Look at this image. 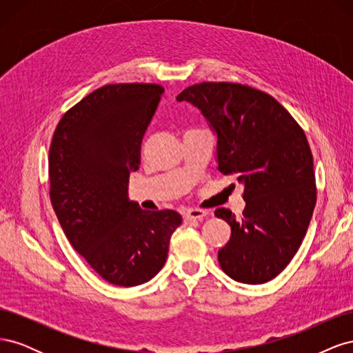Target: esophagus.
<instances>
[{
	"label": "esophagus",
	"instance_id": "1",
	"mask_svg": "<svg viewBox=\"0 0 353 353\" xmlns=\"http://www.w3.org/2000/svg\"><path fill=\"white\" fill-rule=\"evenodd\" d=\"M206 216V212L205 210H200V209H188L184 212V221H201L203 218Z\"/></svg>",
	"mask_w": 353,
	"mask_h": 353
}]
</instances>
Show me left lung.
Returning <instances> with one entry per match:
<instances>
[{
	"instance_id": "8db88e82",
	"label": "left lung",
	"mask_w": 353,
	"mask_h": 353,
	"mask_svg": "<svg viewBox=\"0 0 353 353\" xmlns=\"http://www.w3.org/2000/svg\"><path fill=\"white\" fill-rule=\"evenodd\" d=\"M188 101L216 135V162L243 185L241 218L228 209L230 241L218 252L222 271L244 284L275 279L301 248L315 201L311 147L301 126L271 95L248 85L203 82L185 88Z\"/></svg>"
}]
</instances>
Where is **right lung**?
Masks as SVG:
<instances>
[{
    "label": "right lung",
    "instance_id": "add662e5",
    "mask_svg": "<svg viewBox=\"0 0 353 353\" xmlns=\"http://www.w3.org/2000/svg\"><path fill=\"white\" fill-rule=\"evenodd\" d=\"M165 90L116 83L92 91L59 122L48 156L50 199L72 248L101 279L132 287L166 262L183 218L130 200V174Z\"/></svg>",
    "mask_w": 353,
    "mask_h": 353
}]
</instances>
